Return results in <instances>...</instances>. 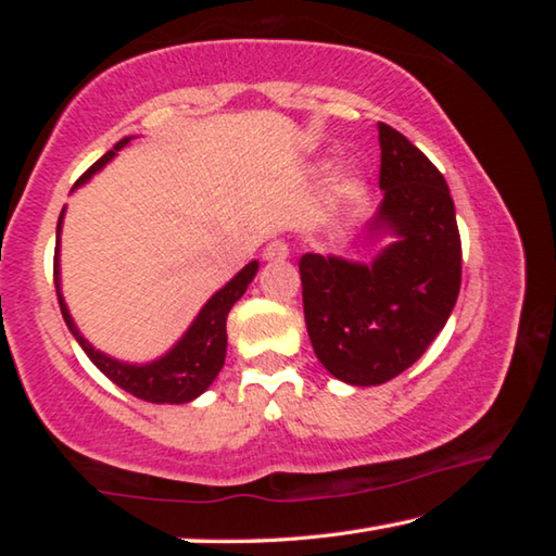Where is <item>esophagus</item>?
<instances>
[{
	"mask_svg": "<svg viewBox=\"0 0 556 556\" xmlns=\"http://www.w3.org/2000/svg\"><path fill=\"white\" fill-rule=\"evenodd\" d=\"M287 257H289V248H287L285 240L269 242L265 252H262V260H265V262H285Z\"/></svg>",
	"mask_w": 556,
	"mask_h": 556,
	"instance_id": "obj_1",
	"label": "esophagus"
}]
</instances>
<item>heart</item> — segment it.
Segmentation results:
<instances>
[{"label":"heart","instance_id":"1","mask_svg":"<svg viewBox=\"0 0 556 556\" xmlns=\"http://www.w3.org/2000/svg\"><path fill=\"white\" fill-rule=\"evenodd\" d=\"M333 193L338 201H353L357 193H361V174H357V168L353 166H345L338 172V176L333 178Z\"/></svg>","mask_w":556,"mask_h":556}]
</instances>
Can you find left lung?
<instances>
[{"mask_svg": "<svg viewBox=\"0 0 556 556\" xmlns=\"http://www.w3.org/2000/svg\"><path fill=\"white\" fill-rule=\"evenodd\" d=\"M380 131L382 201L357 238H390L370 262L299 260L306 331L333 378L382 384L425 355L460 289L454 201L439 168L390 125Z\"/></svg>", "mask_w": 556, "mask_h": 556, "instance_id": "left-lung-1", "label": "left lung"}]
</instances>
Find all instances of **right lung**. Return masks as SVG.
<instances>
[{
    "instance_id": "add662e5",
    "label": "right lung",
    "mask_w": 556,
    "mask_h": 556,
    "mask_svg": "<svg viewBox=\"0 0 556 556\" xmlns=\"http://www.w3.org/2000/svg\"><path fill=\"white\" fill-rule=\"evenodd\" d=\"M135 135L119 139V142L110 149L105 156H100L86 174L78 178V184L73 186V191L83 184H88L92 176L102 172L112 159L122 152ZM63 215L61 211L59 228H55V262H53V281H55V294H59L63 321L68 326L78 345L86 351V355L96 363V368L110 378L135 397L154 404H186L193 402L195 397L211 388L213 380L218 378V372L225 363V351H228V331H225V321H228L230 308L235 306L244 291H248L250 281L255 279L260 262L252 260L250 265H244L238 275H235L228 285L215 291V294L201 306L199 316L193 318L191 326L186 328V333L168 348L164 355L154 357L149 363H125L117 361L108 353L98 351L86 336L80 333V328L75 326L73 316L68 312V304L63 299L61 289V230H63Z\"/></svg>"
}]
</instances>
